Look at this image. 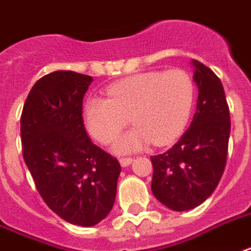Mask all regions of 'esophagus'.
<instances>
[{
  "mask_svg": "<svg viewBox=\"0 0 251 251\" xmlns=\"http://www.w3.org/2000/svg\"><path fill=\"white\" fill-rule=\"evenodd\" d=\"M133 158H121L120 159V164H121L122 167H127L129 164L133 163Z\"/></svg>",
  "mask_w": 251,
  "mask_h": 251,
  "instance_id": "34e87169",
  "label": "esophagus"
}]
</instances>
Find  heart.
<instances>
[{
	"mask_svg": "<svg viewBox=\"0 0 251 251\" xmlns=\"http://www.w3.org/2000/svg\"><path fill=\"white\" fill-rule=\"evenodd\" d=\"M108 99L89 97L84 122L102 145L117 138L130 121L133 129L114 143L117 152L141 150L152 141L170 145L184 131L194 105V81L185 71L145 72L129 76L108 88Z\"/></svg>",
	"mask_w": 251,
	"mask_h": 251,
	"instance_id": "heart-1",
	"label": "heart"
}]
</instances>
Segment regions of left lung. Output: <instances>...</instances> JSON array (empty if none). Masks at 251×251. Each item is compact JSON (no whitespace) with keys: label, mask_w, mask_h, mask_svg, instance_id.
Instances as JSON below:
<instances>
[{"label":"left lung","mask_w":251,"mask_h":251,"mask_svg":"<svg viewBox=\"0 0 251 251\" xmlns=\"http://www.w3.org/2000/svg\"><path fill=\"white\" fill-rule=\"evenodd\" d=\"M191 66L199 89L194 120L170 150L151 156V191L176 212L194 209L213 194L225 170L230 135L223 84L202 63L194 59Z\"/></svg>","instance_id":"1"}]
</instances>
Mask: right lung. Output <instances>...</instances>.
Returning a JSON list of instances; mask_svg holds the SVG:
<instances>
[{
    "mask_svg": "<svg viewBox=\"0 0 251 251\" xmlns=\"http://www.w3.org/2000/svg\"><path fill=\"white\" fill-rule=\"evenodd\" d=\"M92 81L72 71L46 75L31 88L21 117L24 159L38 192L59 217L85 227L112 210L121 172L84 129L83 99Z\"/></svg>",
    "mask_w": 251,
    "mask_h": 251,
    "instance_id": "1",
    "label": "right lung"
}]
</instances>
